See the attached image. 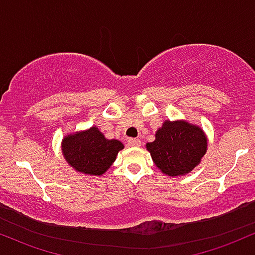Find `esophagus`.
Wrapping results in <instances>:
<instances>
[{
	"label": "esophagus",
	"instance_id": "obj_1",
	"mask_svg": "<svg viewBox=\"0 0 255 255\" xmlns=\"http://www.w3.org/2000/svg\"><path fill=\"white\" fill-rule=\"evenodd\" d=\"M128 145H129V146H132V147H138V146H140V145H141V141L139 140V139L130 138V139H128Z\"/></svg>",
	"mask_w": 255,
	"mask_h": 255
}]
</instances>
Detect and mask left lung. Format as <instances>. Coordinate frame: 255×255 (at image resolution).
I'll return each instance as SVG.
<instances>
[{
    "instance_id": "8db88e82",
    "label": "left lung",
    "mask_w": 255,
    "mask_h": 255,
    "mask_svg": "<svg viewBox=\"0 0 255 255\" xmlns=\"http://www.w3.org/2000/svg\"><path fill=\"white\" fill-rule=\"evenodd\" d=\"M208 139L198 126L184 121L166 120L155 133V140L146 150L156 167L168 177H181L201 163L207 152Z\"/></svg>"
}]
</instances>
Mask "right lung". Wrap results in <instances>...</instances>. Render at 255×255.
Here are the masks:
<instances>
[{
  "label": "right lung",
  "mask_w": 255,
  "mask_h": 255,
  "mask_svg": "<svg viewBox=\"0 0 255 255\" xmlns=\"http://www.w3.org/2000/svg\"><path fill=\"white\" fill-rule=\"evenodd\" d=\"M125 145L117 139H106L98 127L66 134L61 140V153L66 163L86 175H103L113 166Z\"/></svg>",
  "instance_id": "obj_1"
}]
</instances>
